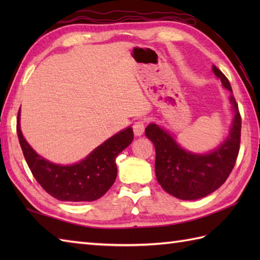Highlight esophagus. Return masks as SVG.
<instances>
[{
  "label": "esophagus",
  "mask_w": 260,
  "mask_h": 260,
  "mask_svg": "<svg viewBox=\"0 0 260 260\" xmlns=\"http://www.w3.org/2000/svg\"><path fill=\"white\" fill-rule=\"evenodd\" d=\"M144 129H145V124L143 120L136 121L133 126V131H134L135 136H142L143 133H144Z\"/></svg>",
  "instance_id": "1"
}]
</instances>
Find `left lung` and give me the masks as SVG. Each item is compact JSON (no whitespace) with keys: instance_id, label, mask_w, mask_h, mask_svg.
I'll use <instances>...</instances> for the list:
<instances>
[{"instance_id":"obj_1","label":"left lung","mask_w":260,"mask_h":260,"mask_svg":"<svg viewBox=\"0 0 260 260\" xmlns=\"http://www.w3.org/2000/svg\"><path fill=\"white\" fill-rule=\"evenodd\" d=\"M212 71L231 95L235 116L229 135L215 150L197 154L184 150L168 131L150 124L145 135L155 147V174L158 183L169 194L181 200H198L221 186L233 171L240 147L241 117L233 95L230 82L221 71L212 66Z\"/></svg>"}]
</instances>
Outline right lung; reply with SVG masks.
<instances>
[{
    "mask_svg": "<svg viewBox=\"0 0 260 260\" xmlns=\"http://www.w3.org/2000/svg\"><path fill=\"white\" fill-rule=\"evenodd\" d=\"M19 109L16 133L25 161L43 190L53 198L67 202L95 201L102 198L117 176L116 156L134 139L133 128L118 132L96 147L80 162L71 165L54 164L33 150L22 135Z\"/></svg>",
    "mask_w": 260,
    "mask_h": 260,
    "instance_id": "add662e5",
    "label": "right lung"
}]
</instances>
